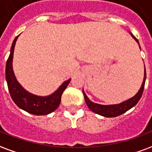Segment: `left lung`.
I'll return each mask as SVG.
<instances>
[{"mask_svg": "<svg viewBox=\"0 0 152 152\" xmlns=\"http://www.w3.org/2000/svg\"><path fill=\"white\" fill-rule=\"evenodd\" d=\"M130 35L132 36V38L138 42V44L139 46V42L138 41V39H136L135 37L132 34V33L130 32ZM139 48H140V46H139ZM145 81H146V69H145L144 66V77H143V81H142L141 88H139L138 93H136L134 96H132L131 98L128 99L126 101H125V102H122V103H119V104H107V105L97 104V103H94V102H91L90 100L88 99V97L87 96V95L85 94L84 89H83V94H84V96H85V101L86 102V104H87L88 107L90 109L91 111H93L94 113H97L99 115H102L103 117L113 118V117L119 116V115H121L122 113H126V111L129 110L132 107H134L139 102V101L141 98V96H142L143 89H144Z\"/></svg>", "mask_w": 152, "mask_h": 152, "instance_id": "8db88e82", "label": "left lung"}]
</instances>
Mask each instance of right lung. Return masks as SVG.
Returning <instances> with one entry per match:
<instances>
[{
  "label": "right lung",
  "instance_id": "right-lung-1",
  "mask_svg": "<svg viewBox=\"0 0 152 152\" xmlns=\"http://www.w3.org/2000/svg\"><path fill=\"white\" fill-rule=\"evenodd\" d=\"M18 36H17L13 40L10 49V56L6 62L5 79L7 82L9 92L14 103L20 109L38 116L47 115L52 113L58 108L61 102L62 94L66 89L71 79L64 82L56 92L48 96H38L26 90L18 81L13 69V52Z\"/></svg>",
  "mask_w": 152,
  "mask_h": 152
}]
</instances>
